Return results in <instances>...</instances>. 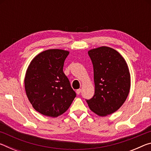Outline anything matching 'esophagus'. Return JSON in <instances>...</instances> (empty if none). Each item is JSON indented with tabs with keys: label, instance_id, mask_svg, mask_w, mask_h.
I'll return each instance as SVG.
<instances>
[{
	"label": "esophagus",
	"instance_id": "1",
	"mask_svg": "<svg viewBox=\"0 0 151 151\" xmlns=\"http://www.w3.org/2000/svg\"><path fill=\"white\" fill-rule=\"evenodd\" d=\"M81 89H77V90L76 91V94H80V93H81Z\"/></svg>",
	"mask_w": 151,
	"mask_h": 151
}]
</instances>
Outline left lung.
<instances>
[{
  "instance_id": "1",
  "label": "left lung",
  "mask_w": 151,
  "mask_h": 151,
  "mask_svg": "<svg viewBox=\"0 0 151 151\" xmlns=\"http://www.w3.org/2000/svg\"><path fill=\"white\" fill-rule=\"evenodd\" d=\"M93 65L94 96L86 99L94 113L104 116L117 111L124 103L131 87V76L123 57L113 48L101 47L89 50Z\"/></svg>"
}]
</instances>
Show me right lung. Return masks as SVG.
<instances>
[{
    "label": "right lung",
    "instance_id": "obj_1",
    "mask_svg": "<svg viewBox=\"0 0 151 151\" xmlns=\"http://www.w3.org/2000/svg\"><path fill=\"white\" fill-rule=\"evenodd\" d=\"M68 51L50 49L34 58L24 78L28 99L36 111L43 115L57 117L70 106L76 93L63 73Z\"/></svg>",
    "mask_w": 151,
    "mask_h": 151
}]
</instances>
